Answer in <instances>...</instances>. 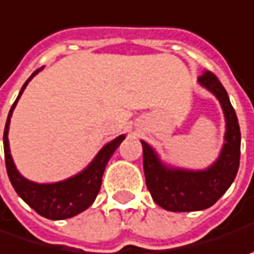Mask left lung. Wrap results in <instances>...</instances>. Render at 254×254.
<instances>
[{"label":"left lung","mask_w":254,"mask_h":254,"mask_svg":"<svg viewBox=\"0 0 254 254\" xmlns=\"http://www.w3.org/2000/svg\"><path fill=\"white\" fill-rule=\"evenodd\" d=\"M197 82L219 99L226 119L225 143L219 158L204 171L169 168L145 140L143 171L149 192L169 212H196L215 204L233 183L240 162V127L226 89L213 72L204 71Z\"/></svg>","instance_id":"obj_1"}]
</instances>
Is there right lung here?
<instances>
[{
  "label": "right lung",
  "mask_w": 254,
  "mask_h": 254,
  "mask_svg": "<svg viewBox=\"0 0 254 254\" xmlns=\"http://www.w3.org/2000/svg\"><path fill=\"white\" fill-rule=\"evenodd\" d=\"M44 68V66H42ZM41 68V69H42ZM41 69H37L29 78L27 82L22 85L19 95L15 99L14 105L11 108L8 119H6L5 129H4V152H5V166L8 178L11 185L14 186L18 196L31 206L38 215L44 216L51 220H62L69 219L72 216H76L83 210H86L96 199L101 185H102V176L105 171L106 165L114 155L118 146L125 139V135H121L109 143H106L104 148L98 152L94 160L83 169L81 173L68 178L65 181L55 183H35L25 179L19 172L17 171L14 160L9 152V143H8V129H9V121L12 111L17 105L18 99L24 92L28 82L38 73Z\"/></svg>",
  "instance_id": "add662e5"
}]
</instances>
